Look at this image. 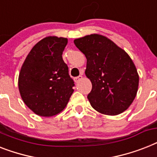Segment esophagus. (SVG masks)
Masks as SVG:
<instances>
[{
    "instance_id": "esophagus-1",
    "label": "esophagus",
    "mask_w": 157,
    "mask_h": 157,
    "mask_svg": "<svg viewBox=\"0 0 157 157\" xmlns=\"http://www.w3.org/2000/svg\"><path fill=\"white\" fill-rule=\"evenodd\" d=\"M83 77H82V76H76V77H75L74 78V80H75V82L76 83H78L79 81H81V79H82Z\"/></svg>"
}]
</instances>
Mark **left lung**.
Instances as JSON below:
<instances>
[{
    "label": "left lung",
    "instance_id": "8db88e82",
    "mask_svg": "<svg viewBox=\"0 0 157 157\" xmlns=\"http://www.w3.org/2000/svg\"><path fill=\"white\" fill-rule=\"evenodd\" d=\"M87 59L85 75L92 82L88 94L92 107L107 115L125 111L137 94L139 75L133 61L114 42L99 34L75 39Z\"/></svg>",
    "mask_w": 157,
    "mask_h": 157
}]
</instances>
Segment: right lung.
Instances as JSON below:
<instances>
[{
	"label": "right lung",
	"instance_id": "right-lung-1",
	"mask_svg": "<svg viewBox=\"0 0 157 157\" xmlns=\"http://www.w3.org/2000/svg\"><path fill=\"white\" fill-rule=\"evenodd\" d=\"M67 39L50 36L42 39L25 59L18 78L25 104L38 115H56L65 108L73 93L74 81L62 54Z\"/></svg>",
	"mask_w": 157,
	"mask_h": 157
}]
</instances>
